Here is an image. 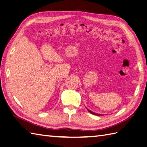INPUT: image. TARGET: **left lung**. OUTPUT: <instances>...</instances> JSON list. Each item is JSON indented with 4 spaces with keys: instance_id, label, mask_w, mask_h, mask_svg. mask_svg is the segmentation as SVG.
Here are the masks:
<instances>
[{
    "instance_id": "obj_1",
    "label": "left lung",
    "mask_w": 147,
    "mask_h": 147,
    "mask_svg": "<svg viewBox=\"0 0 147 147\" xmlns=\"http://www.w3.org/2000/svg\"><path fill=\"white\" fill-rule=\"evenodd\" d=\"M87 110H88V112H90L91 113H92V114H93V115H98V116H100V115H100V114H97V113H96L92 112H91V111H90V110H88V109H87Z\"/></svg>"
}]
</instances>
